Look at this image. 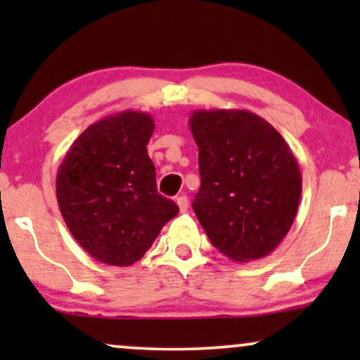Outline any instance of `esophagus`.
<instances>
[{
	"mask_svg": "<svg viewBox=\"0 0 360 360\" xmlns=\"http://www.w3.org/2000/svg\"><path fill=\"white\" fill-rule=\"evenodd\" d=\"M176 205H179L180 213H186V211H188V198H186L185 195L176 196Z\"/></svg>",
	"mask_w": 360,
	"mask_h": 360,
	"instance_id": "1",
	"label": "esophagus"
}]
</instances>
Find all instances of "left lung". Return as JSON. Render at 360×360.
Segmentation results:
<instances>
[{"instance_id": "1", "label": "left lung", "mask_w": 360, "mask_h": 360, "mask_svg": "<svg viewBox=\"0 0 360 360\" xmlns=\"http://www.w3.org/2000/svg\"><path fill=\"white\" fill-rule=\"evenodd\" d=\"M201 186L193 211L211 244L236 262L262 259L292 228L302 174L275 127L248 110H196Z\"/></svg>"}]
</instances>
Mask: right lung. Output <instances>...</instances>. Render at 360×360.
Segmentation results:
<instances>
[{
    "label": "right lung",
    "instance_id": "add662e5",
    "mask_svg": "<svg viewBox=\"0 0 360 360\" xmlns=\"http://www.w3.org/2000/svg\"><path fill=\"white\" fill-rule=\"evenodd\" d=\"M154 117L121 111L88 126L73 141L57 172V201L78 244L98 262L127 267L154 244L179 213L157 193L147 154Z\"/></svg>",
    "mask_w": 360,
    "mask_h": 360
}]
</instances>
